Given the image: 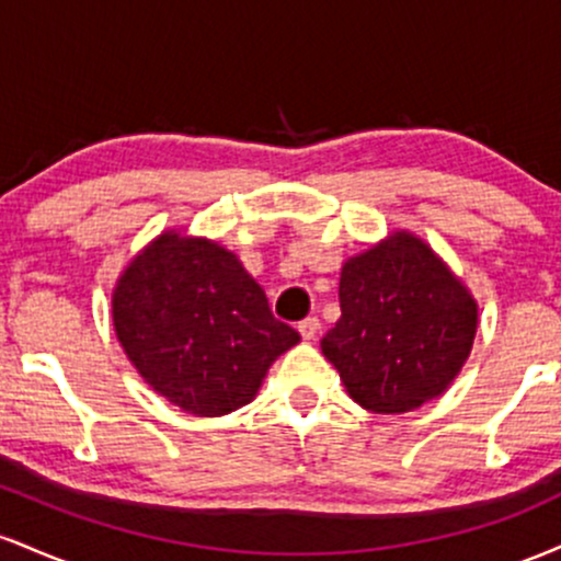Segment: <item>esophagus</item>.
Here are the masks:
<instances>
[{
	"mask_svg": "<svg viewBox=\"0 0 561 561\" xmlns=\"http://www.w3.org/2000/svg\"><path fill=\"white\" fill-rule=\"evenodd\" d=\"M319 319L317 317H308V319H302L300 324H298V332H300V337L302 340H313L319 334Z\"/></svg>",
	"mask_w": 561,
	"mask_h": 561,
	"instance_id": "obj_1",
	"label": "esophagus"
}]
</instances>
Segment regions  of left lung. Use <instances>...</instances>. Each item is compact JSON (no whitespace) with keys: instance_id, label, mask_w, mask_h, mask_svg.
<instances>
[{"instance_id":"1","label":"left lung","mask_w":561,"mask_h":561,"mask_svg":"<svg viewBox=\"0 0 561 561\" xmlns=\"http://www.w3.org/2000/svg\"><path fill=\"white\" fill-rule=\"evenodd\" d=\"M340 319L321 353L347 396L403 414L446 392L478 332V302L427 242L409 231L345 261Z\"/></svg>"}]
</instances>
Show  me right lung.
I'll list each match as a JSON object with an SVG mask.
<instances>
[{
	"mask_svg": "<svg viewBox=\"0 0 561 561\" xmlns=\"http://www.w3.org/2000/svg\"><path fill=\"white\" fill-rule=\"evenodd\" d=\"M113 327L141 379L195 416L253 401L268 366L300 340L274 319L234 253L176 231H163L124 268Z\"/></svg>",
	"mask_w": 561,
	"mask_h": 561,
	"instance_id": "1",
	"label": "right lung"
}]
</instances>
